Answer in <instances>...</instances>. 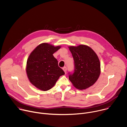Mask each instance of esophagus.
Returning <instances> with one entry per match:
<instances>
[{"instance_id":"34e87169","label":"esophagus","mask_w":127,"mask_h":127,"mask_svg":"<svg viewBox=\"0 0 127 127\" xmlns=\"http://www.w3.org/2000/svg\"><path fill=\"white\" fill-rule=\"evenodd\" d=\"M63 71H64L65 73H66V71H67V68H66V67H64L63 68Z\"/></svg>"}]
</instances>
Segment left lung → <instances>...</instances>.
Returning <instances> with one entry per match:
<instances>
[{
    "mask_svg": "<svg viewBox=\"0 0 127 127\" xmlns=\"http://www.w3.org/2000/svg\"><path fill=\"white\" fill-rule=\"evenodd\" d=\"M75 64L73 74L69 79L76 88L86 89L93 85L100 74V63L95 52L85 45L68 47Z\"/></svg>",
    "mask_w": 127,
    "mask_h": 127,
    "instance_id": "8db88e82",
    "label": "left lung"
}]
</instances>
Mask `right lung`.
I'll return each mask as SVG.
<instances>
[{
  "instance_id": "add662e5",
  "label": "right lung",
  "mask_w": 127,
  "mask_h": 127,
  "mask_svg": "<svg viewBox=\"0 0 127 127\" xmlns=\"http://www.w3.org/2000/svg\"><path fill=\"white\" fill-rule=\"evenodd\" d=\"M61 47L43 43L30 54L27 62L26 73L30 82L38 89L47 91L55 85L59 77L65 74L58 66L53 54Z\"/></svg>"
}]
</instances>
